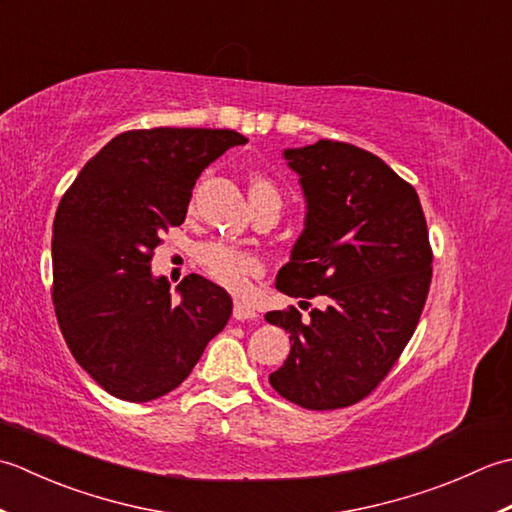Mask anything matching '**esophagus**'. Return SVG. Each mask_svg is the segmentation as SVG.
Listing matches in <instances>:
<instances>
[{"mask_svg": "<svg viewBox=\"0 0 512 512\" xmlns=\"http://www.w3.org/2000/svg\"><path fill=\"white\" fill-rule=\"evenodd\" d=\"M256 316L258 314H256V309L252 305H247V302H243V300H236L234 302V318L236 320L245 322V320H254Z\"/></svg>", "mask_w": 512, "mask_h": 512, "instance_id": "1", "label": "esophagus"}]
</instances>
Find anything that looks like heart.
<instances>
[{
    "label": "heart",
    "instance_id": "obj_1",
    "mask_svg": "<svg viewBox=\"0 0 512 512\" xmlns=\"http://www.w3.org/2000/svg\"><path fill=\"white\" fill-rule=\"evenodd\" d=\"M249 196H269L280 201V192L276 190V185L269 183L267 179H254L252 185H249ZM196 258L205 267L207 274L229 289H243L247 278L260 271V260L256 254L221 241H212L198 247Z\"/></svg>",
    "mask_w": 512,
    "mask_h": 512
}]
</instances>
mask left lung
Here are the masks:
<instances>
[{"label":"left lung","mask_w":512,"mask_h":512,"mask_svg":"<svg viewBox=\"0 0 512 512\" xmlns=\"http://www.w3.org/2000/svg\"><path fill=\"white\" fill-rule=\"evenodd\" d=\"M283 159L307 214L276 287L327 307L265 314L291 340L269 384L302 409H342L378 387L417 327L431 285L426 218L413 187L356 145L320 139Z\"/></svg>","instance_id":"left-lung-1"}]
</instances>
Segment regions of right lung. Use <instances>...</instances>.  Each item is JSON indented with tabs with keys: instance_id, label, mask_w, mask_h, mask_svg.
Returning <instances> with one entry per match:
<instances>
[{
	"instance_id": "obj_1",
	"label": "right lung",
	"mask_w": 512,
	"mask_h": 512,
	"mask_svg": "<svg viewBox=\"0 0 512 512\" xmlns=\"http://www.w3.org/2000/svg\"><path fill=\"white\" fill-rule=\"evenodd\" d=\"M234 130L152 128L114 137L83 165L52 225V302L66 344L101 389L150 402L192 373L232 316L223 287L190 274L170 294L152 252L185 221L201 172Z\"/></svg>"
}]
</instances>
